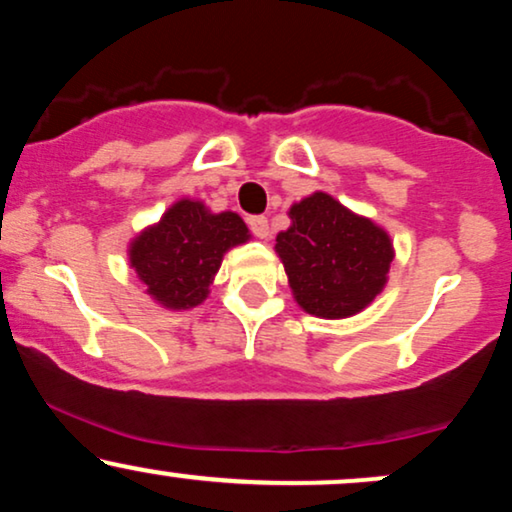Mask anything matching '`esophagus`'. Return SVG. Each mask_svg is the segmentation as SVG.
I'll use <instances>...</instances> for the list:
<instances>
[{"instance_id": "obj_1", "label": "esophagus", "mask_w": 512, "mask_h": 512, "mask_svg": "<svg viewBox=\"0 0 512 512\" xmlns=\"http://www.w3.org/2000/svg\"><path fill=\"white\" fill-rule=\"evenodd\" d=\"M248 226H250L252 236H257V238H267L269 236V221L264 219V216H250Z\"/></svg>"}]
</instances>
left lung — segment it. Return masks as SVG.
<instances>
[{
  "label": "left lung",
  "instance_id": "1",
  "mask_svg": "<svg viewBox=\"0 0 512 512\" xmlns=\"http://www.w3.org/2000/svg\"><path fill=\"white\" fill-rule=\"evenodd\" d=\"M293 226L276 236L293 296L305 313L349 317L383 291L392 243L383 228L325 192L291 207Z\"/></svg>",
  "mask_w": 512,
  "mask_h": 512
}]
</instances>
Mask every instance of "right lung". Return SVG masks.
<instances>
[{
    "instance_id": "right-lung-1",
    "label": "right lung",
    "mask_w": 512,
    "mask_h": 512,
    "mask_svg": "<svg viewBox=\"0 0 512 512\" xmlns=\"http://www.w3.org/2000/svg\"><path fill=\"white\" fill-rule=\"evenodd\" d=\"M248 240V226L233 211L209 214L204 204L182 202L132 243L129 262L146 291L168 308H195L207 298L223 252Z\"/></svg>"
}]
</instances>
